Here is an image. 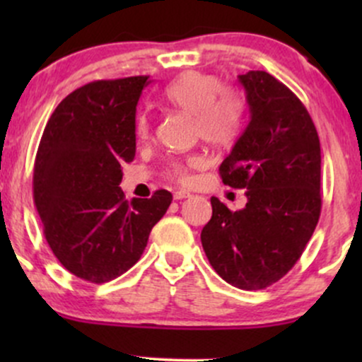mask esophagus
<instances>
[{"instance_id":"1","label":"esophagus","mask_w":362,"mask_h":362,"mask_svg":"<svg viewBox=\"0 0 362 362\" xmlns=\"http://www.w3.org/2000/svg\"><path fill=\"white\" fill-rule=\"evenodd\" d=\"M173 197H175L177 201H182V199L190 197V192H187V190H177V192L173 194Z\"/></svg>"}]
</instances>
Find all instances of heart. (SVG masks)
Segmentation results:
<instances>
[{
  "label": "heart",
  "mask_w": 362,
  "mask_h": 362,
  "mask_svg": "<svg viewBox=\"0 0 362 362\" xmlns=\"http://www.w3.org/2000/svg\"><path fill=\"white\" fill-rule=\"evenodd\" d=\"M163 98L175 109L194 115L195 129L206 141L213 144H228L238 136L243 126L245 102L238 91L223 86L221 80L214 74L187 71L163 91ZM138 139L149 138L151 122L148 114H139L134 126ZM206 165L202 155H192L184 161L170 165L168 175L180 184L190 178V170Z\"/></svg>",
  "instance_id": "obj_1"
}]
</instances>
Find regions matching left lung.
<instances>
[{
	"label": "left lung",
	"mask_w": 362,
	"mask_h": 362,
	"mask_svg": "<svg viewBox=\"0 0 362 362\" xmlns=\"http://www.w3.org/2000/svg\"><path fill=\"white\" fill-rule=\"evenodd\" d=\"M250 122L219 167L224 185L247 189V206L230 211L211 199L202 228L207 260L228 284L253 291L284 277L317 228L320 139L308 110L265 71L240 74Z\"/></svg>",
	"instance_id": "1"
}]
</instances>
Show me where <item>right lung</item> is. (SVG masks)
Here are the masks:
<instances>
[{"instance_id":"add662e5","label":"right lung","mask_w":362,"mask_h":362,"mask_svg":"<svg viewBox=\"0 0 362 362\" xmlns=\"http://www.w3.org/2000/svg\"><path fill=\"white\" fill-rule=\"evenodd\" d=\"M149 76L91 81L52 112L37 149L34 202L66 271L109 282L136 264L172 204L168 190L126 201L122 165L136 155V105Z\"/></svg>"}]
</instances>
